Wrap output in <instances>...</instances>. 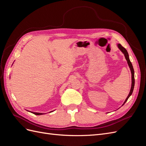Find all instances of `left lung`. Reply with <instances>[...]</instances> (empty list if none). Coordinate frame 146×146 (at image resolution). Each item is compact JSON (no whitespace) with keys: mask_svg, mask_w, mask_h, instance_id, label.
<instances>
[{"mask_svg":"<svg viewBox=\"0 0 146 146\" xmlns=\"http://www.w3.org/2000/svg\"><path fill=\"white\" fill-rule=\"evenodd\" d=\"M117 46H118L119 49H120V50L122 51V52L123 53V54H124L125 57V59H126V60L127 61V63H128V64H129V68H130L131 72V90H130V93H129V96H127V99H125V102H124V103H123V105H124V104L127 101L128 99L129 98V97L131 95L132 92H133V91L134 86H135V77H134V76H135L134 73H135V72H134V69H133V66H132V64H131V61H130V59H129V54H128V52H127V50L125 49V48L124 47H122V46H121V44H118Z\"/></svg>","mask_w":146,"mask_h":146,"instance_id":"obj_1","label":"left lung"}]
</instances>
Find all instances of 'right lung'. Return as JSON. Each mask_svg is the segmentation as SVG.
I'll return each instance as SVG.
<instances>
[{
  "mask_svg": "<svg viewBox=\"0 0 146 146\" xmlns=\"http://www.w3.org/2000/svg\"><path fill=\"white\" fill-rule=\"evenodd\" d=\"M34 114H36V115H41V114H43V113H35V112H32Z\"/></svg>",
  "mask_w": 146,
  "mask_h": 146,
  "instance_id": "1",
  "label": "right lung"
}]
</instances>
